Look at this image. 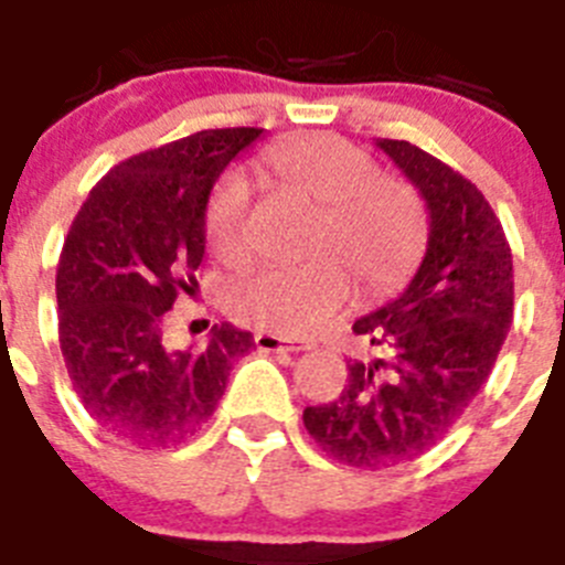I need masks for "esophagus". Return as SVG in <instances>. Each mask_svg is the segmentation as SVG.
Segmentation results:
<instances>
[{
    "mask_svg": "<svg viewBox=\"0 0 565 565\" xmlns=\"http://www.w3.org/2000/svg\"><path fill=\"white\" fill-rule=\"evenodd\" d=\"M254 344H257L259 351H266V353H299V351H306L302 344L286 342L282 337H277V333H268V331L254 333Z\"/></svg>",
    "mask_w": 565,
    "mask_h": 565,
    "instance_id": "34e87169",
    "label": "esophagus"
}]
</instances>
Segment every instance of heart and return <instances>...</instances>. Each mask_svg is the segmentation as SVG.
<instances>
[{
    "label": "heart",
    "instance_id": "1",
    "mask_svg": "<svg viewBox=\"0 0 565 565\" xmlns=\"http://www.w3.org/2000/svg\"><path fill=\"white\" fill-rule=\"evenodd\" d=\"M274 178L322 209L306 268H259L228 294L232 313L279 337H308L342 308L351 277L364 294H391L411 279L427 248V212L416 189L379 174L376 161L339 135L313 132L279 143L266 158ZM252 192L226 174L209 198L206 243L221 263L246 259Z\"/></svg>",
    "mask_w": 565,
    "mask_h": 565
}]
</instances>
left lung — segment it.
<instances>
[{
  "label": "left lung",
  "instance_id": "left-lung-1",
  "mask_svg": "<svg viewBox=\"0 0 565 565\" xmlns=\"http://www.w3.org/2000/svg\"><path fill=\"white\" fill-rule=\"evenodd\" d=\"M418 189L430 237L411 286L353 322L384 356L351 359L339 398L306 407L313 441L339 463L416 461L481 393L512 326L515 279L501 221L478 186L411 141H376Z\"/></svg>",
  "mask_w": 565,
  "mask_h": 565
}]
</instances>
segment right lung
I'll list each match as a JSON object with an SVG mask.
<instances>
[{"instance_id":"obj_1","label":"right lung","mask_w":565,"mask_h":565,"mask_svg":"<svg viewBox=\"0 0 565 565\" xmlns=\"http://www.w3.org/2000/svg\"><path fill=\"white\" fill-rule=\"evenodd\" d=\"M259 132L203 129L132 154L93 186L64 237L58 344L78 402L109 438L141 450L192 438L254 344L223 322L203 351H174L163 317L198 288L214 181Z\"/></svg>"}]
</instances>
